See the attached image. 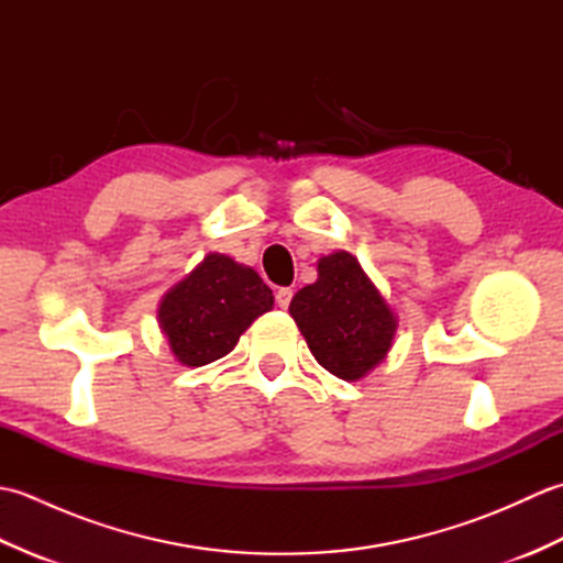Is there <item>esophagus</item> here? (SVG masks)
<instances>
[{
  "mask_svg": "<svg viewBox=\"0 0 563 563\" xmlns=\"http://www.w3.org/2000/svg\"><path fill=\"white\" fill-rule=\"evenodd\" d=\"M292 290L290 288H280L278 292H275V302H278V307H283V309H288V305H290V300H292Z\"/></svg>",
  "mask_w": 563,
  "mask_h": 563,
  "instance_id": "1",
  "label": "esophagus"
}]
</instances>
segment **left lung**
I'll list each match as a JSON object with an SVG mask.
<instances>
[{"label":"left lung","mask_w":563,"mask_h":563,"mask_svg":"<svg viewBox=\"0 0 563 563\" xmlns=\"http://www.w3.org/2000/svg\"><path fill=\"white\" fill-rule=\"evenodd\" d=\"M290 317L314 361L345 382L373 373L399 329V317L349 251L317 261V280L297 290Z\"/></svg>","instance_id":"1"}]
</instances>
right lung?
Wrapping results in <instances>:
<instances>
[{
    "label": "right lung",
    "mask_w": 563,
    "mask_h": 563,
    "mask_svg": "<svg viewBox=\"0 0 563 563\" xmlns=\"http://www.w3.org/2000/svg\"><path fill=\"white\" fill-rule=\"evenodd\" d=\"M273 309V290L261 275L224 254H208L157 307L169 351L186 367L220 361L254 321Z\"/></svg>",
    "instance_id": "right-lung-1"
}]
</instances>
